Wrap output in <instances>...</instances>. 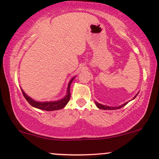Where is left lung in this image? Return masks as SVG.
I'll use <instances>...</instances> for the list:
<instances>
[{
	"label": "left lung",
	"mask_w": 159,
	"mask_h": 159,
	"mask_svg": "<svg viewBox=\"0 0 159 159\" xmlns=\"http://www.w3.org/2000/svg\"><path fill=\"white\" fill-rule=\"evenodd\" d=\"M137 96V94L136 95V96H134V98H136V96ZM95 103H96V106H97L98 108L101 109V110H117V109H120V108H121V107L125 106V105L127 104L128 102L124 103V104H122V105H120V106H119V107H109V106H106V105L101 104H99V103H98V102H95Z\"/></svg>",
	"instance_id": "obj_1"
}]
</instances>
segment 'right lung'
<instances>
[{
    "instance_id": "1",
    "label": "right lung",
    "mask_w": 159,
    "mask_h": 159,
    "mask_svg": "<svg viewBox=\"0 0 159 159\" xmlns=\"http://www.w3.org/2000/svg\"><path fill=\"white\" fill-rule=\"evenodd\" d=\"M75 78V77H73L71 80H70V82H69V84H68L66 96L61 100L55 101V102H36V101L32 99V98L29 97V96H28V95H27L22 89V94H23L24 97L27 100V102L29 103L32 107L38 108L39 110H46V111H54V110H61V109H63V107L67 104V103L69 102L70 97H71V93H70V86H71V82Z\"/></svg>"
}]
</instances>
